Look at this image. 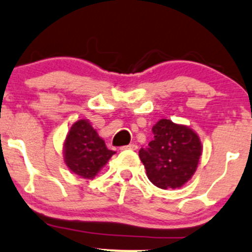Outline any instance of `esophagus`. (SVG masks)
Segmentation results:
<instances>
[{
  "label": "esophagus",
  "mask_w": 252,
  "mask_h": 252,
  "mask_svg": "<svg viewBox=\"0 0 252 252\" xmlns=\"http://www.w3.org/2000/svg\"><path fill=\"white\" fill-rule=\"evenodd\" d=\"M137 148H138V147H137V144L131 143V144H128V146H123L120 149H121V151H126V149H131V151H137Z\"/></svg>",
  "instance_id": "34e87169"
}]
</instances>
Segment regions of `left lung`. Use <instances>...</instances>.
I'll list each match as a JSON object with an SVG mask.
<instances>
[{
    "mask_svg": "<svg viewBox=\"0 0 252 252\" xmlns=\"http://www.w3.org/2000/svg\"><path fill=\"white\" fill-rule=\"evenodd\" d=\"M153 141L139 151L148 179L159 189L181 188L197 168L202 153L200 138L186 126L159 120L152 128Z\"/></svg>",
    "mask_w": 252,
    "mask_h": 252,
    "instance_id": "8db88e82",
    "label": "left lung"
}]
</instances>
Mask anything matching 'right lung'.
Masks as SVG:
<instances>
[{"instance_id":"add662e5","label":"right lung","mask_w":252,"mask_h":252,"mask_svg":"<svg viewBox=\"0 0 252 252\" xmlns=\"http://www.w3.org/2000/svg\"><path fill=\"white\" fill-rule=\"evenodd\" d=\"M115 152L106 148L105 142L87 120L72 125L64 141V161L82 178L92 179L108 163Z\"/></svg>"}]
</instances>
